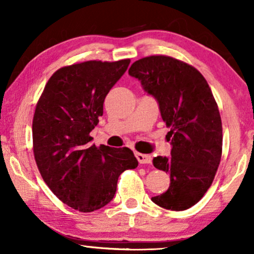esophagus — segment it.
<instances>
[{"label": "esophagus", "instance_id": "1", "mask_svg": "<svg viewBox=\"0 0 254 254\" xmlns=\"http://www.w3.org/2000/svg\"><path fill=\"white\" fill-rule=\"evenodd\" d=\"M135 156H136L138 163H141V164H149V163H151L152 158L150 155H145V154H140V152H136Z\"/></svg>", "mask_w": 254, "mask_h": 254}]
</instances>
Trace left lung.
Instances as JSON below:
<instances>
[{"mask_svg": "<svg viewBox=\"0 0 254 254\" xmlns=\"http://www.w3.org/2000/svg\"><path fill=\"white\" fill-rule=\"evenodd\" d=\"M128 74L157 100L170 129L171 156L152 161L169 173L170 186L152 202L170 210L189 209L209 189L221 162L222 121L209 85L192 65L164 55L135 61Z\"/></svg>", "mask_w": 254, "mask_h": 254, "instance_id": "obj_1", "label": "left lung"}]
</instances>
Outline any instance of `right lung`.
I'll return each instance as SVG.
<instances>
[{"label":"right lung","mask_w":254,"mask_h":254,"mask_svg":"<svg viewBox=\"0 0 254 254\" xmlns=\"http://www.w3.org/2000/svg\"><path fill=\"white\" fill-rule=\"evenodd\" d=\"M130 64L86 61L52 75L37 104L33 152L44 182L69 207L83 213L111 202L118 178L138 165L128 148L91 144L104 99Z\"/></svg>","instance_id":"1"}]
</instances>
